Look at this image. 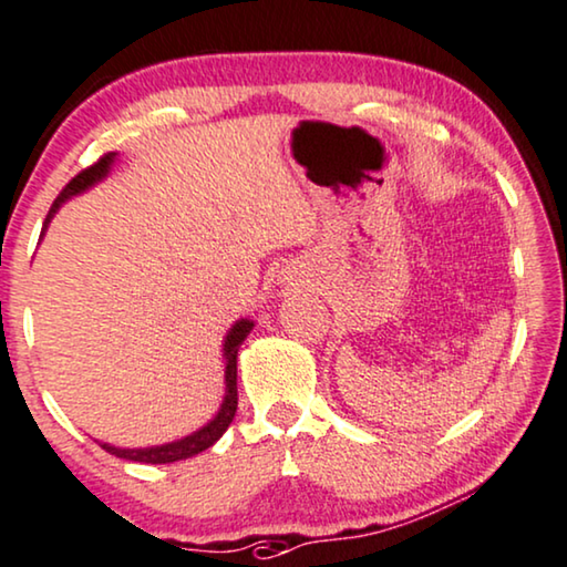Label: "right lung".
<instances>
[{
	"label": "right lung",
	"mask_w": 567,
	"mask_h": 567,
	"mask_svg": "<svg viewBox=\"0 0 567 567\" xmlns=\"http://www.w3.org/2000/svg\"><path fill=\"white\" fill-rule=\"evenodd\" d=\"M115 154H105L100 156L97 162L92 166H86L76 174L74 179L69 182L66 187L61 189V195L55 197L51 210L45 215V223H43V230L48 226V220L53 218V213L59 210V205L66 200V197L76 195V193H84L86 187H92L94 182H100L105 174L110 172V164H113ZM251 321H238L234 329L228 331L226 337V398H223V405L218 411V416H215L210 424L203 426L200 432L185 436V440L179 442H172V444H162V446H148V450H117V446H107L102 444L110 454H115V457L121 460H131V462H146V465H166V462H177V460H187V457H195V454L205 452L207 446H213L215 442L220 440L223 432L230 426V421L236 416V405H238V390H236V354H238V347L244 344V339L249 337L251 331Z\"/></svg>",
	"instance_id": "add662e5"
}]
</instances>
